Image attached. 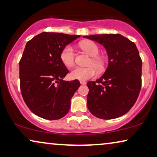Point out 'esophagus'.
I'll return each instance as SVG.
<instances>
[{
    "label": "esophagus",
    "mask_w": 157,
    "mask_h": 157,
    "mask_svg": "<svg viewBox=\"0 0 157 157\" xmlns=\"http://www.w3.org/2000/svg\"><path fill=\"white\" fill-rule=\"evenodd\" d=\"M80 83L81 85H86V81H80Z\"/></svg>",
    "instance_id": "obj_1"
}]
</instances>
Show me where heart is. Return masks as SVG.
I'll return each instance as SVG.
<instances>
[{"label":"heart","mask_w":157,"mask_h":157,"mask_svg":"<svg viewBox=\"0 0 157 157\" xmlns=\"http://www.w3.org/2000/svg\"><path fill=\"white\" fill-rule=\"evenodd\" d=\"M79 46L85 52L91 56H93L89 61L88 67H75L70 73V77L72 79L80 81H86L88 79L95 76L98 69H102L104 65V61L101 57L96 56L99 53V48L97 45L91 40H85L80 43ZM61 59L66 67H71L74 64L75 51L71 45H68L63 49L61 53ZM95 65L96 67L94 66Z\"/></svg>","instance_id":"heart-1"}]
</instances>
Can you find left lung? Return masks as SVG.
I'll return each instance as SVG.
<instances>
[{
    "label": "left lung",
    "mask_w": 157,
    "mask_h": 157,
    "mask_svg": "<svg viewBox=\"0 0 157 157\" xmlns=\"http://www.w3.org/2000/svg\"><path fill=\"white\" fill-rule=\"evenodd\" d=\"M83 38L103 45L109 58L104 75L96 81L87 83L88 109L99 119L121 117L134 106L141 90L142 61L136 46L120 34Z\"/></svg>",
    "instance_id": "8db88e82"
}]
</instances>
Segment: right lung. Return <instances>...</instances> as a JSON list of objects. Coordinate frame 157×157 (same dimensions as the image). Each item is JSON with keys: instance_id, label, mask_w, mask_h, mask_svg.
Listing matches in <instances>:
<instances>
[{"instance_id": "right-lung-1", "label": "right lung", "mask_w": 157, "mask_h": 157, "mask_svg": "<svg viewBox=\"0 0 157 157\" xmlns=\"http://www.w3.org/2000/svg\"><path fill=\"white\" fill-rule=\"evenodd\" d=\"M78 35L43 32L27 42L19 62L21 94L34 114L48 120L61 119L80 86L78 80H63L68 70L61 51Z\"/></svg>"}]
</instances>
